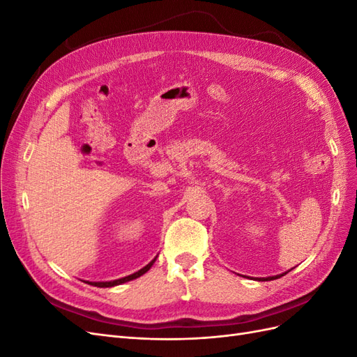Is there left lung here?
Masks as SVG:
<instances>
[{
  "instance_id": "left-lung-1",
  "label": "left lung",
  "mask_w": 357,
  "mask_h": 357,
  "mask_svg": "<svg viewBox=\"0 0 357 357\" xmlns=\"http://www.w3.org/2000/svg\"><path fill=\"white\" fill-rule=\"evenodd\" d=\"M283 275V274H282ZM282 275H275V277H268L266 280H275V278H280V277H282Z\"/></svg>"
}]
</instances>
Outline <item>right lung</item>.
<instances>
[{"mask_svg":"<svg viewBox=\"0 0 357 357\" xmlns=\"http://www.w3.org/2000/svg\"><path fill=\"white\" fill-rule=\"evenodd\" d=\"M155 261H156V259H153L152 262H150L149 265H146L144 268L139 269V271H137V273H134V274H131V275H128V277L114 280V282H98V283H89V284H93V286H96V287H112V286H117V284H122V283H126V282H131V280L138 278L139 275H143L144 273H147L149 269L152 268V265L155 264Z\"/></svg>","mask_w":357,"mask_h":357,"instance_id":"1","label":"right lung"}]
</instances>
